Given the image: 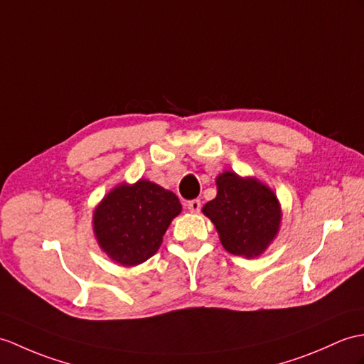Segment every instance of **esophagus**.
Wrapping results in <instances>:
<instances>
[{
	"label": "esophagus",
	"instance_id": "34e87169",
	"mask_svg": "<svg viewBox=\"0 0 364 364\" xmlns=\"http://www.w3.org/2000/svg\"><path fill=\"white\" fill-rule=\"evenodd\" d=\"M188 209L191 210V213H193V214L200 213V209H201V201H200V200H191V201L188 203Z\"/></svg>",
	"mask_w": 364,
	"mask_h": 364
}]
</instances>
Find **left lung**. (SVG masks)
I'll use <instances>...</instances> for the list:
<instances>
[{
    "mask_svg": "<svg viewBox=\"0 0 364 364\" xmlns=\"http://www.w3.org/2000/svg\"><path fill=\"white\" fill-rule=\"evenodd\" d=\"M217 197L203 206L218 231L223 248L235 256L257 257L281 226V205L274 192L256 178L223 172L215 178Z\"/></svg>",
    "mask_w": 364,
    "mask_h": 364,
    "instance_id": "left-lung-1",
    "label": "left lung"
}]
</instances>
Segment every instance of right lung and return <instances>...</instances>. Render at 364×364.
I'll return each mask as SVG.
<instances>
[{
	"instance_id": "obj_1",
	"label": "right lung",
	"mask_w": 364,
	"mask_h": 364,
	"mask_svg": "<svg viewBox=\"0 0 364 364\" xmlns=\"http://www.w3.org/2000/svg\"><path fill=\"white\" fill-rule=\"evenodd\" d=\"M180 213L178 197L161 186L149 180L122 183L95 209L92 230L109 259L134 267L159 250L168 225Z\"/></svg>"
}]
</instances>
